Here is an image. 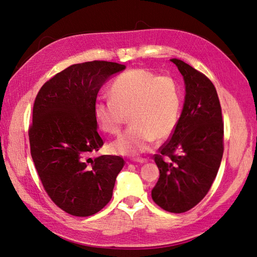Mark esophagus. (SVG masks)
Returning a JSON list of instances; mask_svg holds the SVG:
<instances>
[{
  "label": "esophagus",
  "mask_w": 257,
  "mask_h": 257,
  "mask_svg": "<svg viewBox=\"0 0 257 257\" xmlns=\"http://www.w3.org/2000/svg\"><path fill=\"white\" fill-rule=\"evenodd\" d=\"M133 162H136V163H146L147 162V160L146 159H143V158H134L133 159Z\"/></svg>",
  "instance_id": "obj_1"
}]
</instances>
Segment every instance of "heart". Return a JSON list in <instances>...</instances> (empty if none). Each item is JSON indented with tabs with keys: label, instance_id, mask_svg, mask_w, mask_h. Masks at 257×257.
I'll use <instances>...</instances> for the list:
<instances>
[{
	"label": "heart",
	"instance_id": "heart-1",
	"mask_svg": "<svg viewBox=\"0 0 257 257\" xmlns=\"http://www.w3.org/2000/svg\"><path fill=\"white\" fill-rule=\"evenodd\" d=\"M181 106L180 88L172 77L136 68L116 77L110 98L95 102L94 116L104 132L115 135L130 113L132 125L110 149L116 154L136 155L149 149L154 139L161 142L173 134Z\"/></svg>",
	"mask_w": 257,
	"mask_h": 257
}]
</instances>
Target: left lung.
Returning <instances> with one entry per match:
<instances>
[{
  "label": "left lung",
  "instance_id": "8db88e82",
  "mask_svg": "<svg viewBox=\"0 0 257 257\" xmlns=\"http://www.w3.org/2000/svg\"><path fill=\"white\" fill-rule=\"evenodd\" d=\"M185 83L182 113L154 161L160 178L151 191L155 204L173 213L189 211L214 181L224 151V123L219 96L207 76L172 59Z\"/></svg>",
  "mask_w": 257,
  "mask_h": 257
}]
</instances>
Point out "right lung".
Masks as SVG:
<instances>
[{
    "label": "right lung",
    "mask_w": 257,
    "mask_h": 257,
    "mask_svg": "<svg viewBox=\"0 0 257 257\" xmlns=\"http://www.w3.org/2000/svg\"><path fill=\"white\" fill-rule=\"evenodd\" d=\"M124 68L107 61L74 64L45 82L36 95L31 155L46 193L72 215H93L109 203L124 166L118 155L90 158L104 145L94 116L97 93Z\"/></svg>",
    "instance_id": "1"
}]
</instances>
